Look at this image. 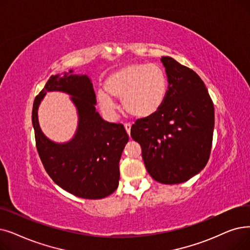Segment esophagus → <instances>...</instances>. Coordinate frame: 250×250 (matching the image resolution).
<instances>
[{"label":"esophagus","instance_id":"esophagus-1","mask_svg":"<svg viewBox=\"0 0 250 250\" xmlns=\"http://www.w3.org/2000/svg\"><path fill=\"white\" fill-rule=\"evenodd\" d=\"M131 127H132V125L131 124H125V131H126V133L129 135L131 134Z\"/></svg>","mask_w":250,"mask_h":250}]
</instances>
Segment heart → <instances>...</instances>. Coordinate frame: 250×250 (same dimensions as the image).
<instances>
[{
    "label": "heart",
    "mask_w": 250,
    "mask_h": 250,
    "mask_svg": "<svg viewBox=\"0 0 250 250\" xmlns=\"http://www.w3.org/2000/svg\"><path fill=\"white\" fill-rule=\"evenodd\" d=\"M105 90L97 94L102 112L112 116L115 104L111 98L121 99L124 111L135 118H148L164 105L168 81L164 68L157 64L135 63L112 72L105 81Z\"/></svg>",
    "instance_id": "obj_1"
}]
</instances>
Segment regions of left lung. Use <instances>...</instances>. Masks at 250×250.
<instances>
[{
    "instance_id": "obj_1",
    "label": "left lung",
    "mask_w": 250,
    "mask_h": 250,
    "mask_svg": "<svg viewBox=\"0 0 250 250\" xmlns=\"http://www.w3.org/2000/svg\"><path fill=\"white\" fill-rule=\"evenodd\" d=\"M168 81L166 101L153 116L131 128L149 175L161 184H180L199 173L210 155L214 108L199 75L173 58L161 57Z\"/></svg>"
}]
</instances>
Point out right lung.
<instances>
[{
	"instance_id": "obj_1",
	"label": "right lung",
	"mask_w": 250,
	"mask_h": 250,
	"mask_svg": "<svg viewBox=\"0 0 250 250\" xmlns=\"http://www.w3.org/2000/svg\"><path fill=\"white\" fill-rule=\"evenodd\" d=\"M54 90L69 94L78 111L77 131L65 144L51 141L38 124V106L45 94ZM95 105L91 79L70 69L63 75H52L32 107V125L42 166L59 187L84 199H101L117 189L119 160L128 141L124 125L105 122Z\"/></svg>"
}]
</instances>
